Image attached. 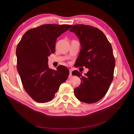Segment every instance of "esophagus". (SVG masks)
I'll return each instance as SVG.
<instances>
[{
    "instance_id": "34e87169",
    "label": "esophagus",
    "mask_w": 134,
    "mask_h": 134,
    "mask_svg": "<svg viewBox=\"0 0 134 134\" xmlns=\"http://www.w3.org/2000/svg\"><path fill=\"white\" fill-rule=\"evenodd\" d=\"M72 70H71V69H70L69 70V75H70V76H71L72 75Z\"/></svg>"
}]
</instances>
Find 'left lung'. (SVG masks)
Listing matches in <instances>:
<instances>
[{
  "mask_svg": "<svg viewBox=\"0 0 134 134\" xmlns=\"http://www.w3.org/2000/svg\"><path fill=\"white\" fill-rule=\"evenodd\" d=\"M70 31L78 36L81 44L76 67L85 66L89 69L84 76L77 70L72 72L82 79L80 86L74 91L75 96L84 103L97 102L106 95L113 80L115 59L112 46L103 32L97 28L76 25Z\"/></svg>",
  "mask_w": 134,
  "mask_h": 134,
  "instance_id": "obj_1",
  "label": "left lung"
}]
</instances>
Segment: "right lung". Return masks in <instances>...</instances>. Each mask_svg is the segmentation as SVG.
I'll list each match as a JSON object with an SVG mask.
<instances>
[{"mask_svg": "<svg viewBox=\"0 0 134 134\" xmlns=\"http://www.w3.org/2000/svg\"><path fill=\"white\" fill-rule=\"evenodd\" d=\"M72 25L46 24L28 30L16 48L17 70L24 89L38 103L52 100L69 75L65 66L54 70L48 65V56L55 51L57 38Z\"/></svg>", "mask_w": 134, "mask_h": 134, "instance_id": "1", "label": "right lung"}]
</instances>
